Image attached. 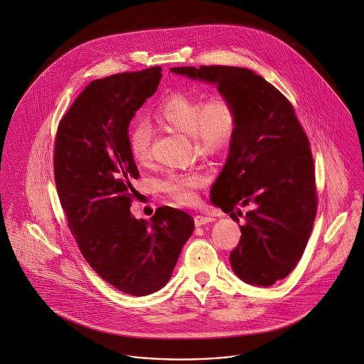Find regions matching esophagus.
<instances>
[{
  "mask_svg": "<svg viewBox=\"0 0 364 364\" xmlns=\"http://www.w3.org/2000/svg\"><path fill=\"white\" fill-rule=\"evenodd\" d=\"M193 221H195V225L202 226L205 225V224H208V223H213V221H214V218H213V217H210V215H202V214H198V215H195V217H193Z\"/></svg>",
  "mask_w": 364,
  "mask_h": 364,
  "instance_id": "obj_1",
  "label": "esophagus"
}]
</instances>
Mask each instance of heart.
I'll list each match as a JSON object with an SVG mask.
<instances>
[{
    "instance_id": "1",
    "label": "heart",
    "mask_w": 364,
    "mask_h": 364,
    "mask_svg": "<svg viewBox=\"0 0 364 364\" xmlns=\"http://www.w3.org/2000/svg\"><path fill=\"white\" fill-rule=\"evenodd\" d=\"M159 122L192 136L193 147L200 154H218L226 150L236 136L240 112L237 104L225 94L203 100L186 91H172L156 105ZM151 128L147 122L135 120L129 125L127 141L131 156L139 165L151 159ZM208 176L199 171H171L162 181V190L183 205L193 203L196 190L205 187Z\"/></svg>"
}]
</instances>
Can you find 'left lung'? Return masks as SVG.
Segmentation results:
<instances>
[{
    "instance_id": "left-lung-1",
    "label": "left lung",
    "mask_w": 364,
    "mask_h": 364,
    "mask_svg": "<svg viewBox=\"0 0 364 364\" xmlns=\"http://www.w3.org/2000/svg\"><path fill=\"white\" fill-rule=\"evenodd\" d=\"M171 70L217 83L220 92L239 106V128L224 171L210 191L211 202L236 223L242 215L239 208H251L229 260L242 281L273 285L301 258L318 208L310 141L294 105L247 68L202 65Z\"/></svg>"
}]
</instances>
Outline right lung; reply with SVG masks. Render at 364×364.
<instances>
[{
    "instance_id": "right-lung-1",
    "label": "right lung",
    "mask_w": 364,
    "mask_h": 364,
    "mask_svg": "<svg viewBox=\"0 0 364 364\" xmlns=\"http://www.w3.org/2000/svg\"><path fill=\"white\" fill-rule=\"evenodd\" d=\"M161 72L156 65L90 82L54 140V180L73 239L100 277L134 296L166 285L193 230V218L177 208H156L150 223L129 211L139 171L128 125L156 92Z\"/></svg>"
}]
</instances>
